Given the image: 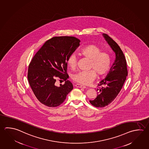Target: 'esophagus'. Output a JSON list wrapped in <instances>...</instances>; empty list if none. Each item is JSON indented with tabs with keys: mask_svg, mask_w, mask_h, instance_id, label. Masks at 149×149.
Here are the masks:
<instances>
[{
	"mask_svg": "<svg viewBox=\"0 0 149 149\" xmlns=\"http://www.w3.org/2000/svg\"><path fill=\"white\" fill-rule=\"evenodd\" d=\"M75 86L76 87H78V88H86L87 87H86V86H83V85H81V84H76L75 85Z\"/></svg>",
	"mask_w": 149,
	"mask_h": 149,
	"instance_id": "obj_1",
	"label": "esophagus"
}]
</instances>
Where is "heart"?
Instances as JSON below:
<instances>
[{
    "label": "heart",
    "mask_w": 149,
    "mask_h": 149,
    "mask_svg": "<svg viewBox=\"0 0 149 149\" xmlns=\"http://www.w3.org/2000/svg\"><path fill=\"white\" fill-rule=\"evenodd\" d=\"M79 54L82 57L90 61L88 71H79L73 74L72 79L79 84L88 85L95 80L97 74L103 76L110 70L112 63L111 54L108 52H101V49L95 45L86 46L80 50ZM77 57L74 54H71L67 59V65L71 69H75Z\"/></svg>",
    "instance_id": "heart-1"
}]
</instances>
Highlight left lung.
Segmentation results:
<instances>
[{"instance_id": "left-lung-1", "label": "left lung", "mask_w": 149, "mask_h": 149, "mask_svg": "<svg viewBox=\"0 0 149 149\" xmlns=\"http://www.w3.org/2000/svg\"><path fill=\"white\" fill-rule=\"evenodd\" d=\"M103 37L111 48L116 53V58L106 78L97 85V96L90 100L92 106L102 108L108 106L113 101L121 91L127 76V62L125 55L118 45L109 36L103 33Z\"/></svg>"}]
</instances>
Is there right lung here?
<instances>
[{"label": "right lung", "instance_id": "add662e5", "mask_svg": "<svg viewBox=\"0 0 149 149\" xmlns=\"http://www.w3.org/2000/svg\"><path fill=\"white\" fill-rule=\"evenodd\" d=\"M74 37H54L46 41L33 57L28 66V80L34 95L41 103L56 107L63 102L73 85L66 80L67 59L79 46ZM57 78L65 81L58 87Z\"/></svg>", "mask_w": 149, "mask_h": 149}]
</instances>
